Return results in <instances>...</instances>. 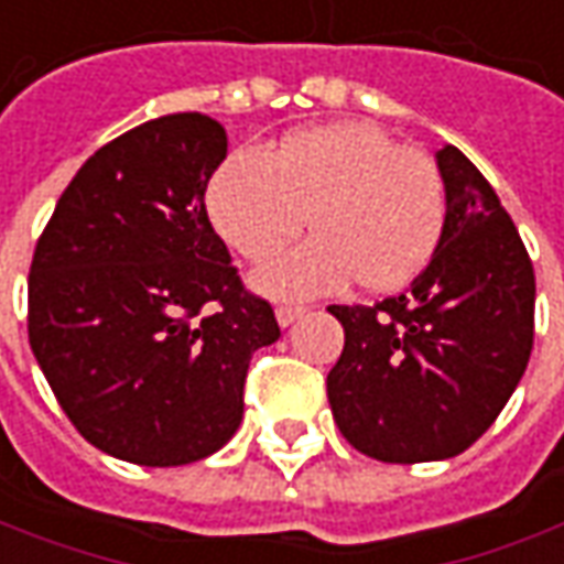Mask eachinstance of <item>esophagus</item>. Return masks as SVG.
Instances as JSON below:
<instances>
[{
  "mask_svg": "<svg viewBox=\"0 0 564 564\" xmlns=\"http://www.w3.org/2000/svg\"><path fill=\"white\" fill-rule=\"evenodd\" d=\"M274 314H278V324H281V327H290L296 317H302V314H305V308H302V305H278V308H274Z\"/></svg>",
  "mask_w": 564,
  "mask_h": 564,
  "instance_id": "34e87169",
  "label": "esophagus"
}]
</instances>
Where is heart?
I'll list each match as a JSON object with an SVG mask.
<instances>
[{
  "label": "heart",
  "mask_w": 564,
  "mask_h": 564,
  "mask_svg": "<svg viewBox=\"0 0 564 564\" xmlns=\"http://www.w3.org/2000/svg\"><path fill=\"white\" fill-rule=\"evenodd\" d=\"M206 209L250 262L296 240L308 216L312 240L256 274L271 296L305 299L355 278L373 293L413 281L438 250L447 194L426 151L373 122H336L302 129L265 156L234 153L209 182Z\"/></svg>",
  "instance_id": "b5f03b06"
}]
</instances>
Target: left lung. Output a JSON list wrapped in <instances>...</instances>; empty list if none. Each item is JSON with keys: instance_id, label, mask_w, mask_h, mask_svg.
Returning a JSON list of instances; mask_svg holds the SVG:
<instances>
[{"instance_id": "8db88e82", "label": "left lung", "mask_w": 564, "mask_h": 564, "mask_svg": "<svg viewBox=\"0 0 564 564\" xmlns=\"http://www.w3.org/2000/svg\"><path fill=\"white\" fill-rule=\"evenodd\" d=\"M447 216L411 290L330 305L346 346L327 373L346 442L382 463L463 454L500 416L534 346V265L488 178L438 151Z\"/></svg>"}]
</instances>
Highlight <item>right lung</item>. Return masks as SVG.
<instances>
[{"label": "right lung", "instance_id": "1", "mask_svg": "<svg viewBox=\"0 0 564 564\" xmlns=\"http://www.w3.org/2000/svg\"><path fill=\"white\" fill-rule=\"evenodd\" d=\"M221 122L170 113L91 153L36 240L26 333L61 411L110 457L185 466L243 420L252 351L281 327L206 216Z\"/></svg>", "mask_w": 564, "mask_h": 564}]
</instances>
